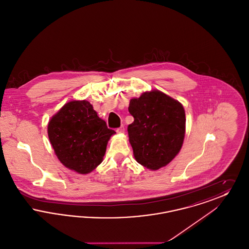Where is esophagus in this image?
<instances>
[{
	"instance_id": "esophagus-1",
	"label": "esophagus",
	"mask_w": 249,
	"mask_h": 249,
	"mask_svg": "<svg viewBox=\"0 0 249 249\" xmlns=\"http://www.w3.org/2000/svg\"><path fill=\"white\" fill-rule=\"evenodd\" d=\"M124 131H125V128H124L123 125L121 127H119V129H117L118 133H124Z\"/></svg>"
}]
</instances>
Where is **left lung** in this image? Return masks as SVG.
<instances>
[{
    "mask_svg": "<svg viewBox=\"0 0 249 249\" xmlns=\"http://www.w3.org/2000/svg\"><path fill=\"white\" fill-rule=\"evenodd\" d=\"M129 141L138 163L156 171L170 163L179 153L185 138L184 107L158 89L130 99Z\"/></svg>",
    "mask_w": 249,
    "mask_h": 249,
    "instance_id": "obj_1",
    "label": "left lung"
}]
</instances>
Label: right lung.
I'll return each mask as SVG.
<instances>
[{
  "instance_id": "right-lung-1",
  "label": "right lung",
  "mask_w": 249,
  "mask_h": 249,
  "mask_svg": "<svg viewBox=\"0 0 249 249\" xmlns=\"http://www.w3.org/2000/svg\"><path fill=\"white\" fill-rule=\"evenodd\" d=\"M115 133L86 100L65 104L48 125V138L59 161L80 175L89 174L102 163L107 142Z\"/></svg>"
}]
</instances>
